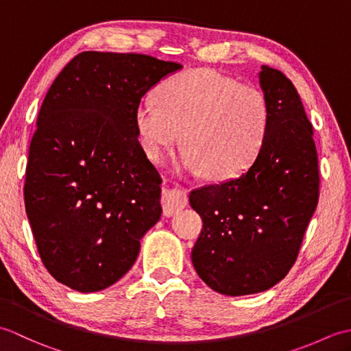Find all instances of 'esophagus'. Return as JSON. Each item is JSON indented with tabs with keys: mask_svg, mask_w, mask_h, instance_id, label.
Returning a JSON list of instances; mask_svg holds the SVG:
<instances>
[{
	"mask_svg": "<svg viewBox=\"0 0 351 351\" xmlns=\"http://www.w3.org/2000/svg\"><path fill=\"white\" fill-rule=\"evenodd\" d=\"M189 199L184 191L176 190V189H164L162 196H161V204H162V211L164 215L171 217V215L178 214L182 211L185 205H187Z\"/></svg>",
	"mask_w": 351,
	"mask_h": 351,
	"instance_id": "esophagus-1",
	"label": "esophagus"
}]
</instances>
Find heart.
<instances>
[{
    "instance_id": "b5f03b06",
    "label": "heart",
    "mask_w": 351,
    "mask_h": 351,
    "mask_svg": "<svg viewBox=\"0 0 351 351\" xmlns=\"http://www.w3.org/2000/svg\"><path fill=\"white\" fill-rule=\"evenodd\" d=\"M147 156L160 161L181 138L180 166L228 181L252 167L270 131L265 95L219 71L190 69L164 81L158 99L143 98L134 111Z\"/></svg>"
}]
</instances>
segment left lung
<instances>
[{"label": "left lung", "mask_w": 351, "mask_h": 351, "mask_svg": "<svg viewBox=\"0 0 351 351\" xmlns=\"http://www.w3.org/2000/svg\"><path fill=\"white\" fill-rule=\"evenodd\" d=\"M270 131L252 167L234 180L191 191L204 221L191 263L199 278L225 295L271 288L295 263L318 202V158L312 125L293 83L261 66Z\"/></svg>", "instance_id": "obj_1"}]
</instances>
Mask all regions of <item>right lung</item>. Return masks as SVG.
Masks as SVG:
<instances>
[{
  "mask_svg": "<svg viewBox=\"0 0 351 351\" xmlns=\"http://www.w3.org/2000/svg\"><path fill=\"white\" fill-rule=\"evenodd\" d=\"M182 64L86 51L45 96L29 143L25 211L52 278L80 293L113 285L161 217V178L141 147L134 111Z\"/></svg>",
  "mask_w": 351,
  "mask_h": 351,
  "instance_id": "obj_1",
  "label": "right lung"
}]
</instances>
